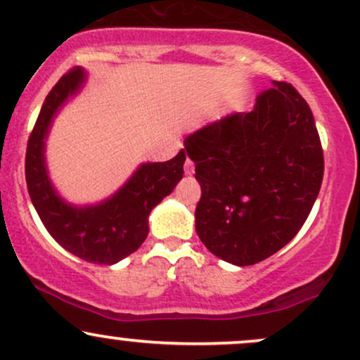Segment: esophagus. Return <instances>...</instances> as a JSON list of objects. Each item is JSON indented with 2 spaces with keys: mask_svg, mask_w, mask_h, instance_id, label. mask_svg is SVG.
Masks as SVG:
<instances>
[{
  "mask_svg": "<svg viewBox=\"0 0 360 360\" xmlns=\"http://www.w3.org/2000/svg\"><path fill=\"white\" fill-rule=\"evenodd\" d=\"M184 172H186V174H188V176L194 174V164H193L191 159H186V162H184Z\"/></svg>",
  "mask_w": 360,
  "mask_h": 360,
  "instance_id": "1",
  "label": "esophagus"
}]
</instances>
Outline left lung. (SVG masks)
<instances>
[{"mask_svg": "<svg viewBox=\"0 0 360 360\" xmlns=\"http://www.w3.org/2000/svg\"><path fill=\"white\" fill-rule=\"evenodd\" d=\"M201 200L196 233L233 266L271 257L307 221L323 179V152L308 103L272 81L254 110L233 113L184 140Z\"/></svg>", "mask_w": 360, "mask_h": 360, "instance_id": "obj_1", "label": "left lung"}]
</instances>
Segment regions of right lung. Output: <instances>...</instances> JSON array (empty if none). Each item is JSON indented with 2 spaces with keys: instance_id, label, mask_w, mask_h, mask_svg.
<instances>
[{
  "instance_id": "obj_1",
  "label": "right lung",
  "mask_w": 360,
  "mask_h": 360,
  "mask_svg": "<svg viewBox=\"0 0 360 360\" xmlns=\"http://www.w3.org/2000/svg\"><path fill=\"white\" fill-rule=\"evenodd\" d=\"M88 81L82 68L72 69L45 98L25 159L30 200L53 240L93 264H117L134 254L148 235V214L183 179L186 152L166 162H142L123 186L105 200L74 205L57 191L47 167V139L60 110Z\"/></svg>"
}]
</instances>
